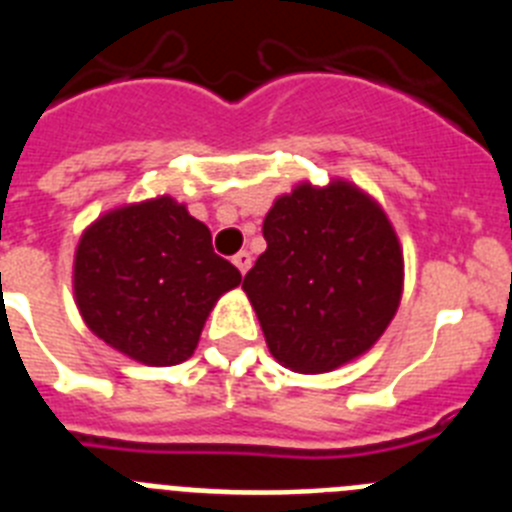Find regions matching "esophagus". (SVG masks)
<instances>
[{
	"label": "esophagus",
	"mask_w": 512,
	"mask_h": 512,
	"mask_svg": "<svg viewBox=\"0 0 512 512\" xmlns=\"http://www.w3.org/2000/svg\"><path fill=\"white\" fill-rule=\"evenodd\" d=\"M233 264L238 266V271H241V274H246V271L251 269V253H248V251H238L233 256Z\"/></svg>",
	"instance_id": "esophagus-1"
}]
</instances>
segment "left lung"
Segmentation results:
<instances>
[{
    "mask_svg": "<svg viewBox=\"0 0 512 512\" xmlns=\"http://www.w3.org/2000/svg\"><path fill=\"white\" fill-rule=\"evenodd\" d=\"M264 238L243 289L271 356L323 374L366 354L395 318L405 277L379 202L343 179L302 182L266 212Z\"/></svg>",
    "mask_w": 512,
    "mask_h": 512,
    "instance_id": "1",
    "label": "left lung"
}]
</instances>
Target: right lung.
Returning <instances> with one entry per match:
<instances>
[{
	"mask_svg": "<svg viewBox=\"0 0 512 512\" xmlns=\"http://www.w3.org/2000/svg\"><path fill=\"white\" fill-rule=\"evenodd\" d=\"M238 284L241 271L212 251L210 228L169 194L104 212L76 246L81 318L148 366L187 361L215 302Z\"/></svg>",
	"mask_w": 512,
	"mask_h": 512,
	"instance_id": "right-lung-1",
	"label": "right lung"
}]
</instances>
